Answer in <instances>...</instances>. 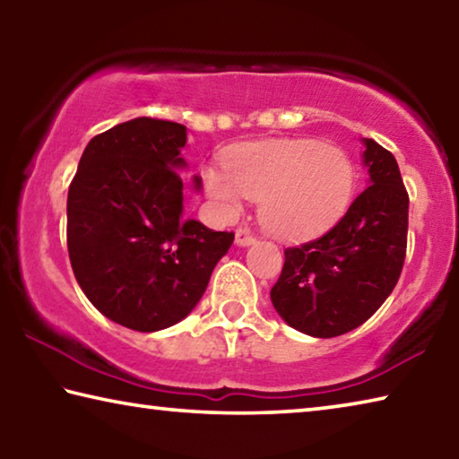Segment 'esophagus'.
I'll return each instance as SVG.
<instances>
[{
    "instance_id": "esophagus-1",
    "label": "esophagus",
    "mask_w": 459,
    "mask_h": 459,
    "mask_svg": "<svg viewBox=\"0 0 459 459\" xmlns=\"http://www.w3.org/2000/svg\"><path fill=\"white\" fill-rule=\"evenodd\" d=\"M235 243L238 245V247H248V245H253L255 243V235L248 229H238L237 230V235H235Z\"/></svg>"
}]
</instances>
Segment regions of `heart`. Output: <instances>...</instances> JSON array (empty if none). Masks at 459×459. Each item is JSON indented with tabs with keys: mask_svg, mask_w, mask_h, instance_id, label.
<instances>
[{
	"mask_svg": "<svg viewBox=\"0 0 459 459\" xmlns=\"http://www.w3.org/2000/svg\"><path fill=\"white\" fill-rule=\"evenodd\" d=\"M227 172H202L208 196L227 214H238L243 200H259V219L281 238L322 235L351 204L356 168L338 145L316 139L255 142L232 150Z\"/></svg>",
	"mask_w": 459,
	"mask_h": 459,
	"instance_id": "heart-1",
	"label": "heart"
}]
</instances>
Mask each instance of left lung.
Listing matches in <instances>:
<instances>
[{
    "label": "left lung",
    "instance_id": "1",
    "mask_svg": "<svg viewBox=\"0 0 459 459\" xmlns=\"http://www.w3.org/2000/svg\"><path fill=\"white\" fill-rule=\"evenodd\" d=\"M368 186L324 237L285 248L271 301L298 332L333 338L359 328L399 281L407 251L409 196L397 160L362 139Z\"/></svg>",
    "mask_w": 459,
    "mask_h": 459
}]
</instances>
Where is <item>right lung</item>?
Instances as JSON below:
<instances>
[{"label":"right lung","mask_w":459,"mask_h":459,"mask_svg":"<svg viewBox=\"0 0 459 459\" xmlns=\"http://www.w3.org/2000/svg\"><path fill=\"white\" fill-rule=\"evenodd\" d=\"M188 129L137 117L95 135L68 188L66 240L76 281L115 324L158 332L188 316L235 240L184 216ZM202 188V178H192Z\"/></svg>","instance_id":"add662e5"}]
</instances>
